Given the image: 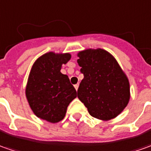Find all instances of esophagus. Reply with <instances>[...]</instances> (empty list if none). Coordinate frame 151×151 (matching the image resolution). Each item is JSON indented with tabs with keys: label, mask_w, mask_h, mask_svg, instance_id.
I'll return each instance as SVG.
<instances>
[{
	"label": "esophagus",
	"mask_w": 151,
	"mask_h": 151,
	"mask_svg": "<svg viewBox=\"0 0 151 151\" xmlns=\"http://www.w3.org/2000/svg\"><path fill=\"white\" fill-rule=\"evenodd\" d=\"M78 86H79V84L78 83H77L74 85V88H75V89L77 90V91H78Z\"/></svg>",
	"instance_id": "34e87169"
}]
</instances>
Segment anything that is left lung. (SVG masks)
Wrapping results in <instances>:
<instances>
[{
  "label": "left lung",
  "instance_id": "obj_1",
  "mask_svg": "<svg viewBox=\"0 0 151 151\" xmlns=\"http://www.w3.org/2000/svg\"><path fill=\"white\" fill-rule=\"evenodd\" d=\"M78 63L83 74L78 97L97 119L108 121L117 116L130 99V84L118 63L101 49L86 50L78 54Z\"/></svg>",
  "mask_w": 151,
  "mask_h": 151
}]
</instances>
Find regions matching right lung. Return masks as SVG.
Here are the masks:
<instances>
[{"instance_id": "obj_1", "label": "right lung", "mask_w": 151, "mask_h": 151, "mask_svg": "<svg viewBox=\"0 0 151 151\" xmlns=\"http://www.w3.org/2000/svg\"><path fill=\"white\" fill-rule=\"evenodd\" d=\"M70 58L69 54L50 52L34 63L25 94L30 108L39 118L52 123L62 121L68 106L77 97L68 77L60 72L63 63H67Z\"/></svg>"}]
</instances>
